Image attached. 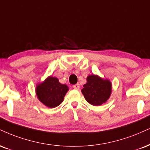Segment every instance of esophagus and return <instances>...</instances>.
<instances>
[{"mask_svg": "<svg viewBox=\"0 0 150 150\" xmlns=\"http://www.w3.org/2000/svg\"><path fill=\"white\" fill-rule=\"evenodd\" d=\"M73 87L75 89H80V85H79V84H74L73 86Z\"/></svg>", "mask_w": 150, "mask_h": 150, "instance_id": "1", "label": "esophagus"}]
</instances>
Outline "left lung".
Instances as JSON below:
<instances>
[{
    "label": "left lung",
    "instance_id": "8db88e82",
    "mask_svg": "<svg viewBox=\"0 0 150 150\" xmlns=\"http://www.w3.org/2000/svg\"><path fill=\"white\" fill-rule=\"evenodd\" d=\"M86 80L87 82L82 89V93L86 101L95 106L100 105L105 103L111 93L110 82L108 80H103L94 75L88 76Z\"/></svg>",
    "mask_w": 150,
    "mask_h": 150
}]
</instances>
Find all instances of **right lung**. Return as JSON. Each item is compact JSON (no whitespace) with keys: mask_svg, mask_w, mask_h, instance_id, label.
<instances>
[{"mask_svg":"<svg viewBox=\"0 0 150 150\" xmlns=\"http://www.w3.org/2000/svg\"><path fill=\"white\" fill-rule=\"evenodd\" d=\"M68 91L67 85L61 84L57 78L53 77H49L36 88V93L39 100L51 108L57 107L63 102Z\"/></svg>","mask_w":150,"mask_h":150,"instance_id":"add662e5","label":"right lung"}]
</instances>
